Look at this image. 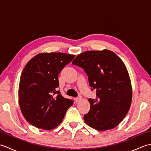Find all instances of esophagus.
<instances>
[{"instance_id": "esophagus-1", "label": "esophagus", "mask_w": 151, "mask_h": 151, "mask_svg": "<svg viewBox=\"0 0 151 151\" xmlns=\"http://www.w3.org/2000/svg\"><path fill=\"white\" fill-rule=\"evenodd\" d=\"M81 100H82V97H81V96H79V97L75 99V101L76 102H78L81 101Z\"/></svg>"}]
</instances>
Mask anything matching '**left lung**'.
Instances as JSON below:
<instances>
[{
	"label": "left lung",
	"instance_id": "obj_1",
	"mask_svg": "<svg viewBox=\"0 0 151 151\" xmlns=\"http://www.w3.org/2000/svg\"><path fill=\"white\" fill-rule=\"evenodd\" d=\"M84 69L97 99H89L90 110L84 120L99 131L114 129L123 120L132 99L129 74L123 61L110 50H88L73 61Z\"/></svg>",
	"mask_w": 151,
	"mask_h": 151
}]
</instances>
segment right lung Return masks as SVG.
I'll return each mask as SVG.
<instances>
[{
    "label": "right lung",
    "instance_id": "add662e5",
    "mask_svg": "<svg viewBox=\"0 0 151 151\" xmlns=\"http://www.w3.org/2000/svg\"><path fill=\"white\" fill-rule=\"evenodd\" d=\"M75 57L62 52L40 53L22 70L19 103L24 117L35 127L52 130L62 123L73 101L57 91L58 75Z\"/></svg>",
    "mask_w": 151,
    "mask_h": 151
}]
</instances>
